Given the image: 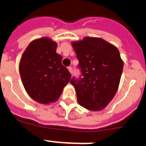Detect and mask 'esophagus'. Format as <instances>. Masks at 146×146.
I'll return each instance as SVG.
<instances>
[{"instance_id":"34e87169","label":"esophagus","mask_w":146,"mask_h":146,"mask_svg":"<svg viewBox=\"0 0 146 146\" xmlns=\"http://www.w3.org/2000/svg\"><path fill=\"white\" fill-rule=\"evenodd\" d=\"M68 70H69V72L70 73V74H72V73H73V69H72V67H71V66H69Z\"/></svg>"}]
</instances>
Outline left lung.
Here are the masks:
<instances>
[{
	"mask_svg": "<svg viewBox=\"0 0 146 146\" xmlns=\"http://www.w3.org/2000/svg\"><path fill=\"white\" fill-rule=\"evenodd\" d=\"M82 77L71 80L78 103L89 111H102L115 96L123 61L117 47L101 38L85 37L72 42Z\"/></svg>",
	"mask_w": 146,
	"mask_h": 146,
	"instance_id": "1",
	"label": "left lung"
}]
</instances>
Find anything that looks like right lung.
<instances>
[{"label": "right lung", "instance_id": "add662e5", "mask_svg": "<svg viewBox=\"0 0 146 146\" xmlns=\"http://www.w3.org/2000/svg\"><path fill=\"white\" fill-rule=\"evenodd\" d=\"M57 44L51 38L33 40L22 55L19 74L26 92L35 102L48 104L57 102L71 75L56 52Z\"/></svg>", "mask_w": 146, "mask_h": 146}]
</instances>
